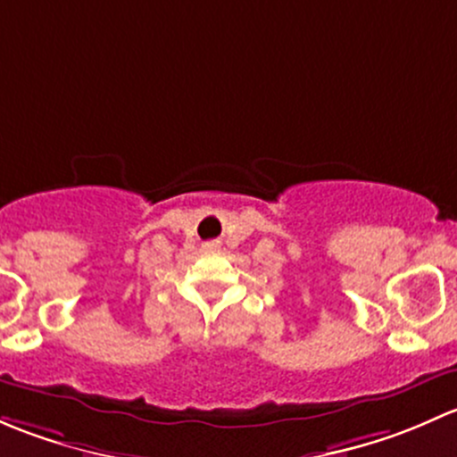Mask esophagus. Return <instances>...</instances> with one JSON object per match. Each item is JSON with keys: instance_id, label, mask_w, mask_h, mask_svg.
Returning <instances> with one entry per match:
<instances>
[{"instance_id": "obj_1", "label": "esophagus", "mask_w": 457, "mask_h": 457, "mask_svg": "<svg viewBox=\"0 0 457 457\" xmlns=\"http://www.w3.org/2000/svg\"><path fill=\"white\" fill-rule=\"evenodd\" d=\"M204 248H206V251H215V248H220V244L218 242H206Z\"/></svg>"}]
</instances>
